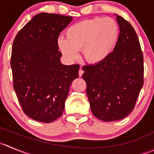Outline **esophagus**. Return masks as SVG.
<instances>
[{
  "label": "esophagus",
  "instance_id": "esophagus-1",
  "mask_svg": "<svg viewBox=\"0 0 154 154\" xmlns=\"http://www.w3.org/2000/svg\"><path fill=\"white\" fill-rule=\"evenodd\" d=\"M78 73H79V76H80V77H81V76L83 75V74H84V70H82V68H80Z\"/></svg>",
  "mask_w": 154,
  "mask_h": 154
}]
</instances>
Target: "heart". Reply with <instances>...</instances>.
Here are the masks:
<instances>
[{"mask_svg":"<svg viewBox=\"0 0 154 154\" xmlns=\"http://www.w3.org/2000/svg\"><path fill=\"white\" fill-rule=\"evenodd\" d=\"M119 35V26L113 19H89L69 26L66 38H57V47L69 61L77 59L82 49L87 62L99 64L113 51Z\"/></svg>","mask_w":154,"mask_h":154,"instance_id":"heart-1","label":"heart"}]
</instances>
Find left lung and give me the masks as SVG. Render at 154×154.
Here are the masks:
<instances>
[{"label":"left lung","mask_w":154,"mask_h":154,"mask_svg":"<svg viewBox=\"0 0 154 154\" xmlns=\"http://www.w3.org/2000/svg\"><path fill=\"white\" fill-rule=\"evenodd\" d=\"M116 16L120 33L113 51L102 62L82 67L92 112L104 122L121 120L131 113L143 84L138 37L130 23Z\"/></svg>","instance_id":"obj_1"}]
</instances>
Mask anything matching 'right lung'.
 I'll return each instance as SVG.
<instances>
[{
    "label": "right lung",
    "mask_w": 154,
    "mask_h": 154,
    "mask_svg": "<svg viewBox=\"0 0 154 154\" xmlns=\"http://www.w3.org/2000/svg\"><path fill=\"white\" fill-rule=\"evenodd\" d=\"M72 17L41 13L21 29L13 42L11 66L14 89L23 112L50 123L59 118L78 64L61 63L57 38Z\"/></svg>",
    "instance_id": "obj_1"
}]
</instances>
